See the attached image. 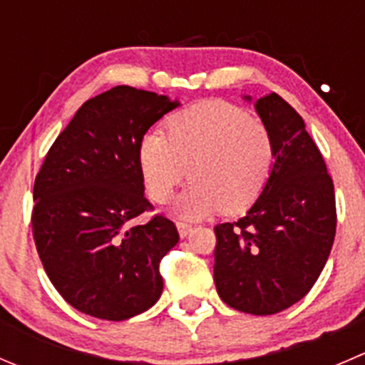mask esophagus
Wrapping results in <instances>:
<instances>
[{"mask_svg": "<svg viewBox=\"0 0 365 365\" xmlns=\"http://www.w3.org/2000/svg\"><path fill=\"white\" fill-rule=\"evenodd\" d=\"M176 228H178V233H180V237H187V235H189V232H190V230H192V226H190L189 222L176 221Z\"/></svg>", "mask_w": 365, "mask_h": 365, "instance_id": "34e87169", "label": "esophagus"}]
</instances>
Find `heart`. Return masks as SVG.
<instances>
[{
	"label": "heart",
	"instance_id": "obj_1",
	"mask_svg": "<svg viewBox=\"0 0 365 365\" xmlns=\"http://www.w3.org/2000/svg\"><path fill=\"white\" fill-rule=\"evenodd\" d=\"M272 164L269 130L221 100L178 112L165 125V135L148 133L139 146L140 173L155 203H168L187 176L194 182L176 205L187 219L246 212L264 192Z\"/></svg>",
	"mask_w": 365,
	"mask_h": 365
}]
</instances>
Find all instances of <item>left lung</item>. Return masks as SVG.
<instances>
[{"instance_id": "1", "label": "left lung", "mask_w": 365, "mask_h": 365, "mask_svg": "<svg viewBox=\"0 0 365 365\" xmlns=\"http://www.w3.org/2000/svg\"><path fill=\"white\" fill-rule=\"evenodd\" d=\"M274 146L264 192L244 217L214 228V282L239 312L289 309L319 278L335 239L334 180L302 115L277 93L255 105Z\"/></svg>"}]
</instances>
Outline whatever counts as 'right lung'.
Returning <instances> with one entry per match:
<instances>
[{
  "label": "right lung",
  "instance_id": "1",
  "mask_svg": "<svg viewBox=\"0 0 365 365\" xmlns=\"http://www.w3.org/2000/svg\"><path fill=\"white\" fill-rule=\"evenodd\" d=\"M178 107L119 85L85 101L49 148L34 183L31 232L46 274L80 312L125 321L160 298L162 257L178 242L175 222L144 196L139 146Z\"/></svg>",
  "mask_w": 365,
  "mask_h": 365
}]
</instances>
